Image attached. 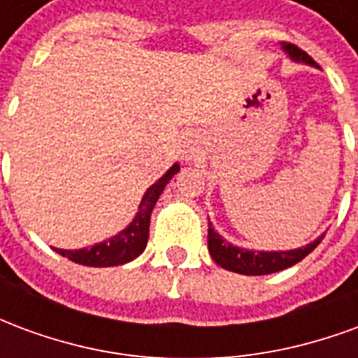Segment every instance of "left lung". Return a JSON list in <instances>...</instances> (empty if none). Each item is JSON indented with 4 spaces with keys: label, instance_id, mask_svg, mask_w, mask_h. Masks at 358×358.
Returning <instances> with one entry per match:
<instances>
[{
    "label": "left lung",
    "instance_id": "obj_1",
    "mask_svg": "<svg viewBox=\"0 0 358 358\" xmlns=\"http://www.w3.org/2000/svg\"><path fill=\"white\" fill-rule=\"evenodd\" d=\"M282 50L293 61L318 69L313 57L303 50H299L297 45L284 42ZM322 238L324 234L305 248L289 249V251H251V249L238 248V245H232L230 241H226L220 234L215 232V228L209 222V253L213 261L222 268L238 272V274H245V276H263V274H272V272L289 268L293 264L303 261L310 251H315V248L322 241Z\"/></svg>",
    "mask_w": 358,
    "mask_h": 358
}]
</instances>
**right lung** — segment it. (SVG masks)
<instances>
[{"label":"right lung","instance_id":"1","mask_svg":"<svg viewBox=\"0 0 358 358\" xmlns=\"http://www.w3.org/2000/svg\"><path fill=\"white\" fill-rule=\"evenodd\" d=\"M178 171L180 164L174 163L153 186L148 187V192L141 197L136 217L122 232H118L117 236H113V238L101 241V243H95L92 248L53 249L57 251L59 255L71 259L73 263L84 264V266H118V264L134 261L136 257L143 253V249L148 245L151 210L155 207L159 195L163 194L164 186L171 182L172 176Z\"/></svg>","mask_w":358,"mask_h":358}]
</instances>
